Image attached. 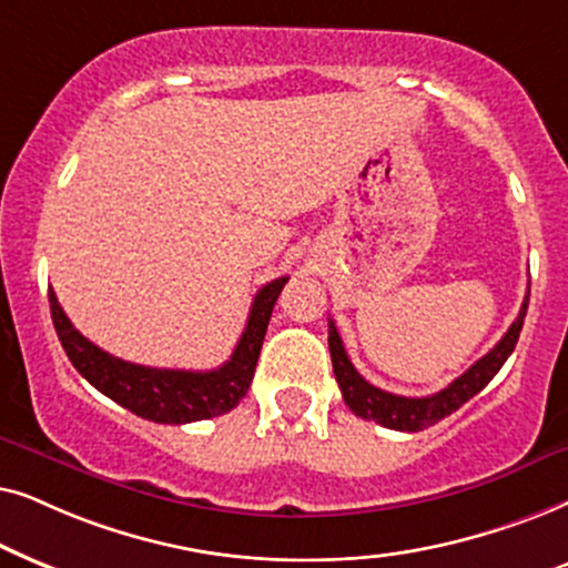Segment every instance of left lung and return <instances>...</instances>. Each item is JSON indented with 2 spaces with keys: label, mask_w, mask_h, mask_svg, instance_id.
<instances>
[{
  "label": "left lung",
  "mask_w": 568,
  "mask_h": 568,
  "mask_svg": "<svg viewBox=\"0 0 568 568\" xmlns=\"http://www.w3.org/2000/svg\"><path fill=\"white\" fill-rule=\"evenodd\" d=\"M527 304H530V293L521 301L517 320L511 322V327L506 329V335L498 339L496 347H490L480 361H475L459 379L449 384V387H444L442 392H436V395L430 397L392 395V392H384L379 387H374V384H368L358 372H355V366L351 358H347L343 347V339L337 335L335 322H329L332 368H335V379L339 384V392H343L345 405L351 407L358 418L376 420L384 428L410 430V434H415V430L434 426V423L459 410L467 399L478 395V392L498 374V368L504 366L506 358H509L514 351V345H517L521 324H525Z\"/></svg>",
  "instance_id": "obj_1"
}]
</instances>
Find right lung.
<instances>
[{"mask_svg":"<svg viewBox=\"0 0 568 568\" xmlns=\"http://www.w3.org/2000/svg\"><path fill=\"white\" fill-rule=\"evenodd\" d=\"M285 283H288V277H277L256 293L236 351L213 372L150 368L121 361L116 355L101 351L72 327L64 308L59 306L54 291H49V304L67 358L98 392H103L105 397H111L113 403L126 407L140 418L181 426V423L205 420L229 413L244 399L248 384L254 379L256 358H260L272 308H275V301Z\"/></svg>","mask_w":568,"mask_h":568,"instance_id":"add662e5","label":"right lung"}]
</instances>
